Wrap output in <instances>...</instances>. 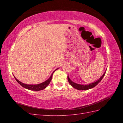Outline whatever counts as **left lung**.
I'll list each match as a JSON object with an SVG mask.
<instances>
[{"label":"left lung","instance_id":"left-lung-1","mask_svg":"<svg viewBox=\"0 0 123 123\" xmlns=\"http://www.w3.org/2000/svg\"><path fill=\"white\" fill-rule=\"evenodd\" d=\"M106 72V71L105 72V73H104L103 75L101 76V77H100V79H98V80H96L95 82H94V83H93L90 84H89V85H80V84H78L74 83L69 79V77L68 76V81H69V83H70V84L71 85L73 88L77 89V90H88V89H89L92 88L94 87L95 86H96L100 82V81L102 80L103 79V78L104 77V75H105Z\"/></svg>","mask_w":123,"mask_h":123}]
</instances>
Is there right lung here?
<instances>
[{
    "mask_svg": "<svg viewBox=\"0 0 123 123\" xmlns=\"http://www.w3.org/2000/svg\"><path fill=\"white\" fill-rule=\"evenodd\" d=\"M57 69H56L55 70H56ZM54 72L52 73V75H51V76L50 77L49 79H48V80H47L45 81H44V82H43L42 83L39 84H37V85H27V84H24L23 83L20 82V81H19L17 79H16L15 77V80L18 83V84H20L22 87H23L25 88L29 89V90H30L39 91V90H43V89H44V88H46L47 87V86L50 84V81L52 80V75H53V74Z\"/></svg>",
    "mask_w": 123,
    "mask_h": 123,
    "instance_id": "add662e5",
    "label": "right lung"
}]
</instances>
